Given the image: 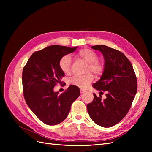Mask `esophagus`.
<instances>
[{
	"label": "esophagus",
	"instance_id": "34e87169",
	"mask_svg": "<svg viewBox=\"0 0 152 152\" xmlns=\"http://www.w3.org/2000/svg\"><path fill=\"white\" fill-rule=\"evenodd\" d=\"M80 93H84V92H86V90H84L83 89H80Z\"/></svg>",
	"mask_w": 152,
	"mask_h": 152
}]
</instances>
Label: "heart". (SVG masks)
<instances>
[{"mask_svg":"<svg viewBox=\"0 0 152 152\" xmlns=\"http://www.w3.org/2000/svg\"><path fill=\"white\" fill-rule=\"evenodd\" d=\"M76 58L85 61L86 65L84 69L85 74L83 75H75L70 79V84L80 88H86L94 79L93 73L96 76H100L104 70V62L98 58V54L90 49H82L76 54ZM59 67L65 73L69 74L71 72L72 61L68 56H63L59 61Z\"/></svg>","mask_w":152,"mask_h":152,"instance_id":"obj_1","label":"heart"}]
</instances>
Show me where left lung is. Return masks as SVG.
<instances>
[{"label": "left lung", "mask_w": 152, "mask_h": 152, "mask_svg": "<svg viewBox=\"0 0 152 152\" xmlns=\"http://www.w3.org/2000/svg\"><path fill=\"white\" fill-rule=\"evenodd\" d=\"M102 52L104 59V70L101 79L93 84L107 98L97 97L87 104L91 118L103 127H112L126 115L137 92V79L132 65L122 52L104 45L91 47Z\"/></svg>", "instance_id": "8db88e82"}]
</instances>
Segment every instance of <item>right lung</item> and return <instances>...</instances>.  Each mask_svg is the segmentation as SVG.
<instances>
[{
    "label": "right lung",
    "instance_id": "add662e5",
    "mask_svg": "<svg viewBox=\"0 0 152 152\" xmlns=\"http://www.w3.org/2000/svg\"><path fill=\"white\" fill-rule=\"evenodd\" d=\"M75 48L50 45L32 54L23 69V92L26 104L40 120L56 125L68 116L72 103L80 96L78 87L71 85L63 93L54 92L65 76L59 67L60 59L74 52ZM64 83V82H63Z\"/></svg>",
    "mask_w": 152,
    "mask_h": 152
}]
</instances>
